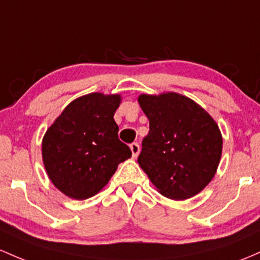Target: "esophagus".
Returning <instances> with one entry per match:
<instances>
[{
  "label": "esophagus",
  "mask_w": 260,
  "mask_h": 260,
  "mask_svg": "<svg viewBox=\"0 0 260 260\" xmlns=\"http://www.w3.org/2000/svg\"><path fill=\"white\" fill-rule=\"evenodd\" d=\"M129 148H131V150H132L133 158H137V155L139 154V144L136 143V142H135V143H131Z\"/></svg>",
  "instance_id": "obj_1"
}]
</instances>
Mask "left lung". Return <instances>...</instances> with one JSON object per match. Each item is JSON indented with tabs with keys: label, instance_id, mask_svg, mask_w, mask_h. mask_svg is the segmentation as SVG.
Listing matches in <instances>:
<instances>
[{
	"label": "left lung",
	"instance_id": "1",
	"mask_svg": "<svg viewBox=\"0 0 260 260\" xmlns=\"http://www.w3.org/2000/svg\"><path fill=\"white\" fill-rule=\"evenodd\" d=\"M149 119L138 162L161 195L190 199L212 180L222 153L218 125L192 100L179 93L141 95Z\"/></svg>",
	"mask_w": 260,
	"mask_h": 260
}]
</instances>
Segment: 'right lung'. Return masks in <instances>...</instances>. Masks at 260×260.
<instances>
[{
	"label": "right lung",
	"mask_w": 260,
	"mask_h": 260,
	"mask_svg": "<svg viewBox=\"0 0 260 260\" xmlns=\"http://www.w3.org/2000/svg\"><path fill=\"white\" fill-rule=\"evenodd\" d=\"M119 95L90 93L68 105L43 138L44 167L51 182L69 198L98 193L119 162L131 158L113 119Z\"/></svg>",
	"instance_id": "right-lung-1"
}]
</instances>
